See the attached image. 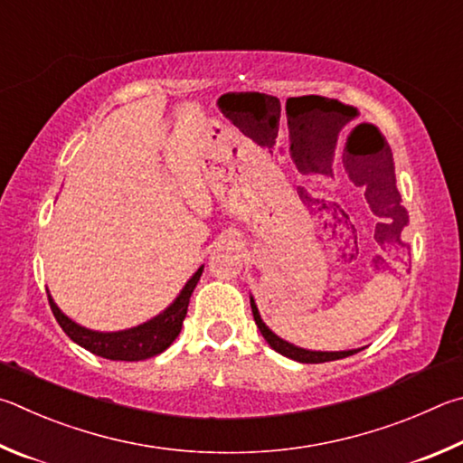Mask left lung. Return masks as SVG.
<instances>
[{"label": "left lung", "mask_w": 463, "mask_h": 463, "mask_svg": "<svg viewBox=\"0 0 463 463\" xmlns=\"http://www.w3.org/2000/svg\"><path fill=\"white\" fill-rule=\"evenodd\" d=\"M250 305H252V313H254V321L258 329H260V334L264 335L266 342L270 344V347L274 352H279L282 355H287L290 360H297V362H303V364H321V362H334V360H342L347 358V355H354L358 354L360 350H347V352H313V350H305V347H297L293 344L285 342V339H280L277 334H274L272 329H269V326L262 321L260 313H258V307L254 303V298L250 297Z\"/></svg>", "instance_id": "8db88e82"}]
</instances>
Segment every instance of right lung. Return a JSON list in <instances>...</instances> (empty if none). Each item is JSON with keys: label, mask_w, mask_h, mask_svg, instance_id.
<instances>
[{"label": "right lung", "mask_w": 463, "mask_h": 463, "mask_svg": "<svg viewBox=\"0 0 463 463\" xmlns=\"http://www.w3.org/2000/svg\"><path fill=\"white\" fill-rule=\"evenodd\" d=\"M203 274V266L186 280L181 293L173 301V305L166 307L165 311L156 317L142 323L137 327H129L124 331H93L87 327H80L79 323L69 319L56 303L52 297L48 295V303L54 313L56 321L62 327L72 342L85 347L87 352L95 355H101L105 360H116V362H140L154 358L166 350V347L175 342L181 334L183 321L186 317V309H189V298L193 295L194 287Z\"/></svg>", "instance_id": "obj_1"}]
</instances>
